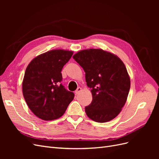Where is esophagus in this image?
Here are the masks:
<instances>
[{
	"label": "esophagus",
	"instance_id": "1",
	"mask_svg": "<svg viewBox=\"0 0 159 159\" xmlns=\"http://www.w3.org/2000/svg\"><path fill=\"white\" fill-rule=\"evenodd\" d=\"M81 89H81V88L78 87V88H77V89L75 91V93L76 95H78V94L80 92V91H81Z\"/></svg>",
	"mask_w": 159,
	"mask_h": 159
}]
</instances>
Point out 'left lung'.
<instances>
[{
	"label": "left lung",
	"mask_w": 159,
	"mask_h": 159,
	"mask_svg": "<svg viewBox=\"0 0 159 159\" xmlns=\"http://www.w3.org/2000/svg\"><path fill=\"white\" fill-rule=\"evenodd\" d=\"M73 58L85 72L92 102L85 107L88 117L98 123L116 117L125 104L131 81L126 67L120 58L102 49H88Z\"/></svg>",
	"instance_id": "8db88e82"
}]
</instances>
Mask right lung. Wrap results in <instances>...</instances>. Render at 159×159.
Masks as SVG:
<instances>
[{"instance_id":"add662e5","label":"right lung","mask_w":159,"mask_h":159,"mask_svg":"<svg viewBox=\"0 0 159 159\" xmlns=\"http://www.w3.org/2000/svg\"><path fill=\"white\" fill-rule=\"evenodd\" d=\"M73 55L71 51L54 50L33 59L27 66L22 93L28 107L45 121L58 119L74 98L61 84V70Z\"/></svg>"}]
</instances>
